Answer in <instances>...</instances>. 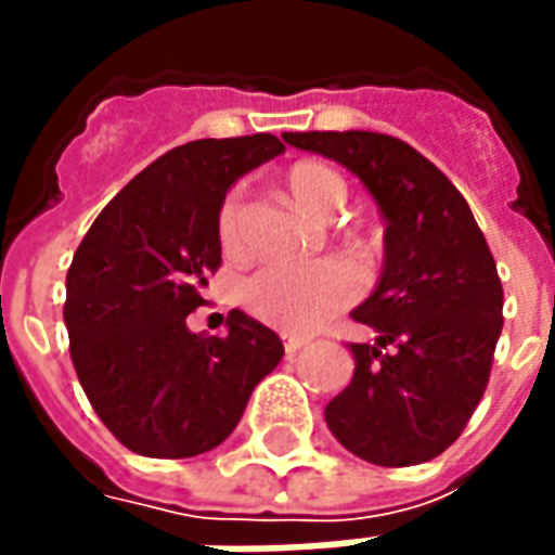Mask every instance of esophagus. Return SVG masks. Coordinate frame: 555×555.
I'll return each instance as SVG.
<instances>
[{
  "label": "esophagus",
  "instance_id": "1",
  "mask_svg": "<svg viewBox=\"0 0 555 555\" xmlns=\"http://www.w3.org/2000/svg\"><path fill=\"white\" fill-rule=\"evenodd\" d=\"M309 345V338H300V336H285V353L288 357H297L302 348Z\"/></svg>",
  "mask_w": 555,
  "mask_h": 555
}]
</instances>
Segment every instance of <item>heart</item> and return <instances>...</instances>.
I'll use <instances>...</instances> for the list:
<instances>
[{"mask_svg": "<svg viewBox=\"0 0 555 555\" xmlns=\"http://www.w3.org/2000/svg\"><path fill=\"white\" fill-rule=\"evenodd\" d=\"M288 193L306 210L318 217H330L348 198V183L336 169L314 159H300L285 171ZM217 237L225 253H237L243 246V193L229 190L217 210ZM350 253L362 258L357 243ZM360 291L357 273L338 258H321L312 264H273L258 267L237 285V300L246 312L264 324L285 333H312L324 326L333 314L348 309Z\"/></svg>", "mask_w": 555, "mask_h": 555, "instance_id": "heart-1", "label": "heart"}]
</instances>
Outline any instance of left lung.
Masks as SVG:
<instances>
[{"label": "left lung", "instance_id": "8db88e82", "mask_svg": "<svg viewBox=\"0 0 555 555\" xmlns=\"http://www.w3.org/2000/svg\"><path fill=\"white\" fill-rule=\"evenodd\" d=\"M348 166L386 219L384 276L353 321V380L326 404L336 440L377 466L425 464L452 446L485 396L502 333V282L454 183L416 147L369 130L285 133Z\"/></svg>", "mask_w": 555, "mask_h": 555}]
</instances>
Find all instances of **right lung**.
Here are the masks:
<instances>
[{
    "instance_id": "add662e5",
    "label": "right lung",
    "mask_w": 555,
    "mask_h": 555,
    "mask_svg": "<svg viewBox=\"0 0 555 555\" xmlns=\"http://www.w3.org/2000/svg\"><path fill=\"white\" fill-rule=\"evenodd\" d=\"M282 151L270 133L171 147L103 207L74 253L70 360L94 413L130 452L175 461L217 449L282 360V338L241 309L225 318V336L186 330L222 264L219 202Z\"/></svg>"
}]
</instances>
